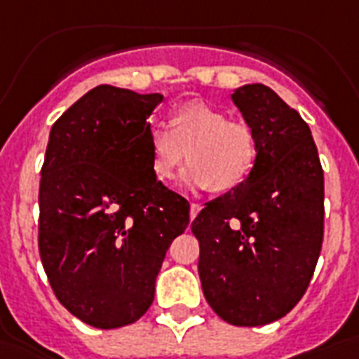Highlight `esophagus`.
Returning <instances> with one entry per match:
<instances>
[{"instance_id": "obj_1", "label": "esophagus", "mask_w": 359, "mask_h": 359, "mask_svg": "<svg viewBox=\"0 0 359 359\" xmlns=\"http://www.w3.org/2000/svg\"><path fill=\"white\" fill-rule=\"evenodd\" d=\"M199 210H201V205H199V203H191L190 205V218H191V220H194V218L198 216Z\"/></svg>"}]
</instances>
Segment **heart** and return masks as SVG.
<instances>
[{
	"label": "heart",
	"mask_w": 359,
	"mask_h": 359,
	"mask_svg": "<svg viewBox=\"0 0 359 359\" xmlns=\"http://www.w3.org/2000/svg\"><path fill=\"white\" fill-rule=\"evenodd\" d=\"M150 165L154 177L169 182L182 165H190L182 175L190 188L231 190L243 184L252 173L258 144L252 128L245 122L229 120L228 114L212 105L196 101L180 107L171 116V130L161 124L149 128Z\"/></svg>",
	"instance_id": "obj_1"
}]
</instances>
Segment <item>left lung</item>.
Wrapping results in <instances>:
<instances>
[{"mask_svg":"<svg viewBox=\"0 0 359 359\" xmlns=\"http://www.w3.org/2000/svg\"><path fill=\"white\" fill-rule=\"evenodd\" d=\"M231 100L256 135V163L205 203L191 233L207 303L228 324L256 327L307 292L324 239V171L307 122L269 86L246 84Z\"/></svg>","mask_w":359,"mask_h":359,"instance_id":"8db88e82","label":"left lung"}]
</instances>
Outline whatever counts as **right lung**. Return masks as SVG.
<instances>
[{"mask_svg":"<svg viewBox=\"0 0 359 359\" xmlns=\"http://www.w3.org/2000/svg\"><path fill=\"white\" fill-rule=\"evenodd\" d=\"M161 94L101 84L50 130L39 184V254L58 301L100 330L133 324L190 203L154 177L149 116Z\"/></svg>","mask_w":359,"mask_h":359,"instance_id":"obj_1","label":"right lung"}]
</instances>
